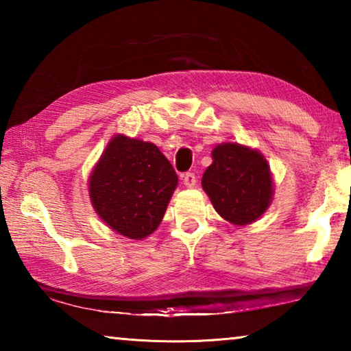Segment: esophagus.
Instances as JSON below:
<instances>
[{
	"mask_svg": "<svg viewBox=\"0 0 351 351\" xmlns=\"http://www.w3.org/2000/svg\"><path fill=\"white\" fill-rule=\"evenodd\" d=\"M182 182L184 186L186 187H195V184H197V176H195V173H192V171H187V173L182 175Z\"/></svg>",
	"mask_w": 351,
	"mask_h": 351,
	"instance_id": "obj_1",
	"label": "esophagus"
}]
</instances>
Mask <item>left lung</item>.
<instances>
[{"label": "left lung", "mask_w": 351, "mask_h": 351, "mask_svg": "<svg viewBox=\"0 0 351 351\" xmlns=\"http://www.w3.org/2000/svg\"><path fill=\"white\" fill-rule=\"evenodd\" d=\"M212 159L201 184L215 210L237 226L254 223L274 195L268 161L257 150L229 142L213 148Z\"/></svg>", "instance_id": "8db88e82"}]
</instances>
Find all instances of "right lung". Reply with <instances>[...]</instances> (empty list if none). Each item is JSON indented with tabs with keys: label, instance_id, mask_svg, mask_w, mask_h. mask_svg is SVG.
<instances>
[{
	"label": "right lung",
	"instance_id": "obj_1",
	"mask_svg": "<svg viewBox=\"0 0 351 351\" xmlns=\"http://www.w3.org/2000/svg\"><path fill=\"white\" fill-rule=\"evenodd\" d=\"M176 186V171L156 145L117 134L93 169L88 190L104 223L142 240L162 221Z\"/></svg>",
	"mask_w": 351,
	"mask_h": 351
}]
</instances>
